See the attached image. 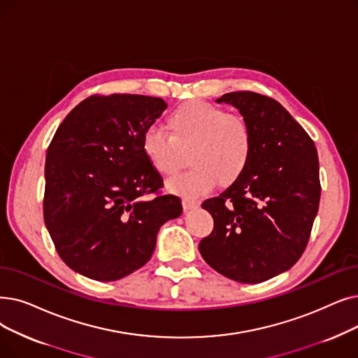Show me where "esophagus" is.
<instances>
[{
	"label": "esophagus",
	"mask_w": 358,
	"mask_h": 358,
	"mask_svg": "<svg viewBox=\"0 0 358 358\" xmlns=\"http://www.w3.org/2000/svg\"><path fill=\"white\" fill-rule=\"evenodd\" d=\"M197 206H199V200L189 199V197H184L182 199V208H184V210H190V209H194Z\"/></svg>",
	"instance_id": "esophagus-1"
}]
</instances>
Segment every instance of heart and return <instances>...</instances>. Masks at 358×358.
<instances>
[{"mask_svg": "<svg viewBox=\"0 0 358 358\" xmlns=\"http://www.w3.org/2000/svg\"><path fill=\"white\" fill-rule=\"evenodd\" d=\"M168 131L146 129L142 150L152 168L162 177H173L189 152L190 169L168 182L184 196H200L221 184L236 181L255 152V133L243 115L229 114L224 106L206 101L185 102L166 118Z\"/></svg>", "mask_w": 358, "mask_h": 358, "instance_id": "1", "label": "heart"}]
</instances>
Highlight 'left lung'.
<instances>
[{"mask_svg": "<svg viewBox=\"0 0 358 358\" xmlns=\"http://www.w3.org/2000/svg\"><path fill=\"white\" fill-rule=\"evenodd\" d=\"M250 122L255 152L244 173L201 208L213 229L199 243L221 275L259 284L288 271L304 253L319 210V158L312 138L278 101L241 90L216 99Z\"/></svg>", "mask_w": 358, "mask_h": 358, "instance_id": "8db88e82", "label": "left lung"}]
</instances>
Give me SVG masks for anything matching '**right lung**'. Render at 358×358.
I'll return each instance as SVG.
<instances>
[{
    "label": "right lung",
    "instance_id": "right-lung-1",
    "mask_svg": "<svg viewBox=\"0 0 358 358\" xmlns=\"http://www.w3.org/2000/svg\"><path fill=\"white\" fill-rule=\"evenodd\" d=\"M166 103L111 93L82 101L46 150L43 221L66 265L95 281H117L152 257L159 228L182 212L142 137Z\"/></svg>",
    "mask_w": 358,
    "mask_h": 358
}]
</instances>
